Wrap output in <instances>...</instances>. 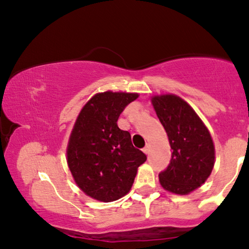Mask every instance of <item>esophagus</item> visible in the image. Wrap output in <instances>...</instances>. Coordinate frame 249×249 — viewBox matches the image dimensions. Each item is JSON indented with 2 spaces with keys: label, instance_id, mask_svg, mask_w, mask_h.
Here are the masks:
<instances>
[{
  "label": "esophagus",
  "instance_id": "1",
  "mask_svg": "<svg viewBox=\"0 0 249 249\" xmlns=\"http://www.w3.org/2000/svg\"><path fill=\"white\" fill-rule=\"evenodd\" d=\"M142 150H143V153L146 154V155H148V154H149V146H146Z\"/></svg>",
  "mask_w": 249,
  "mask_h": 249
}]
</instances>
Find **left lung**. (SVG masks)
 Instances as JSON below:
<instances>
[{
    "label": "left lung",
    "instance_id": "obj_1",
    "mask_svg": "<svg viewBox=\"0 0 249 249\" xmlns=\"http://www.w3.org/2000/svg\"><path fill=\"white\" fill-rule=\"evenodd\" d=\"M152 105L168 134L172 154L159 175L165 191L187 195L206 182L215 164L212 134L195 110L176 94L152 96Z\"/></svg>",
    "mask_w": 249,
    "mask_h": 249
}]
</instances>
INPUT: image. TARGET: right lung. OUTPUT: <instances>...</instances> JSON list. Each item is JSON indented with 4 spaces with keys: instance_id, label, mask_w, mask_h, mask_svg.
<instances>
[{
    "instance_id": "right-lung-1",
    "label": "right lung",
    "mask_w": 249,
    "mask_h": 249,
    "mask_svg": "<svg viewBox=\"0 0 249 249\" xmlns=\"http://www.w3.org/2000/svg\"><path fill=\"white\" fill-rule=\"evenodd\" d=\"M138 93H96L75 119L67 147V162L77 186L101 202L131 191L138 168L147 157L133 147L131 134L118 127L119 115Z\"/></svg>"
}]
</instances>
